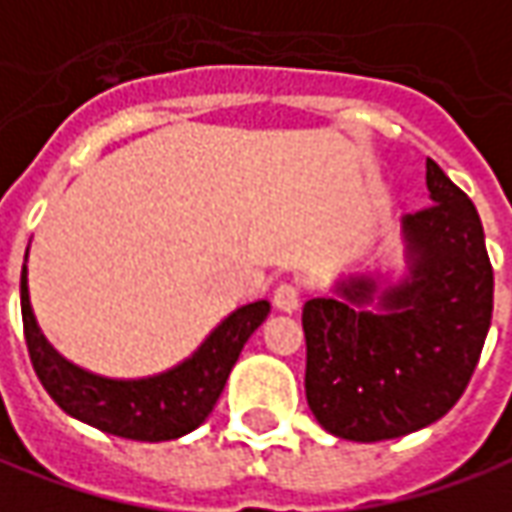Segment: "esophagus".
I'll use <instances>...</instances> for the list:
<instances>
[{"mask_svg":"<svg viewBox=\"0 0 512 512\" xmlns=\"http://www.w3.org/2000/svg\"><path fill=\"white\" fill-rule=\"evenodd\" d=\"M274 308L277 311H283V314H291V311H297L300 308V288L294 283H280L274 288Z\"/></svg>","mask_w":512,"mask_h":512,"instance_id":"esophagus-1","label":"esophagus"}]
</instances>
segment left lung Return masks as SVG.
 Segmentation results:
<instances>
[{
    "label": "left lung",
    "instance_id": "left-lung-1",
    "mask_svg": "<svg viewBox=\"0 0 512 512\" xmlns=\"http://www.w3.org/2000/svg\"><path fill=\"white\" fill-rule=\"evenodd\" d=\"M431 201L403 218L412 277L389 285L381 311L373 277L339 285L344 300L302 308L305 398L322 429L378 443L431 426L474 375L493 314V266L474 201L426 159Z\"/></svg>",
    "mask_w": 512,
    "mask_h": 512
}]
</instances>
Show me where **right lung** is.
<instances>
[{"label":"right lung","instance_id":"add662e5","mask_svg":"<svg viewBox=\"0 0 512 512\" xmlns=\"http://www.w3.org/2000/svg\"><path fill=\"white\" fill-rule=\"evenodd\" d=\"M266 316V300L243 305L212 330L207 342L179 367L154 378L114 381L69 364L47 344L30 308L27 269H22L24 342L38 381L64 412L125 440L162 443L201 426L221 398L243 344L249 342V336Z\"/></svg>","mask_w":512,"mask_h":512}]
</instances>
